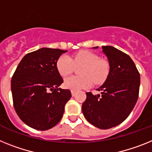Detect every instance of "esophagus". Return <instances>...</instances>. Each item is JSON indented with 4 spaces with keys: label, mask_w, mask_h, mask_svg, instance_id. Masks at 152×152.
Masks as SVG:
<instances>
[{
    "label": "esophagus",
    "mask_w": 152,
    "mask_h": 152,
    "mask_svg": "<svg viewBox=\"0 0 152 152\" xmlns=\"http://www.w3.org/2000/svg\"><path fill=\"white\" fill-rule=\"evenodd\" d=\"M71 94H72V96H76V92L73 90H72L71 91Z\"/></svg>",
    "instance_id": "34e87169"
}]
</instances>
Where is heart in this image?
Segmentation results:
<instances>
[{"label":"heart","mask_w":152,"mask_h":152,"mask_svg":"<svg viewBox=\"0 0 152 152\" xmlns=\"http://www.w3.org/2000/svg\"><path fill=\"white\" fill-rule=\"evenodd\" d=\"M83 66L79 71L81 76L66 78L64 86L67 89L78 91L87 89L92 84L100 85L107 79L109 65L104 60H99L98 55L89 51H80L71 57L63 55L56 63L58 72L62 76H66L74 72L76 67Z\"/></svg>","instance_id":"heart-1"}]
</instances>
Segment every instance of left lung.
Masks as SVG:
<instances>
[{
    "mask_svg": "<svg viewBox=\"0 0 152 152\" xmlns=\"http://www.w3.org/2000/svg\"><path fill=\"white\" fill-rule=\"evenodd\" d=\"M102 48L109 60V75L98 89L101 95L86 92L82 110L89 123L109 129L124 122L134 107L139 93L140 74L129 55L111 46Z\"/></svg>",
    "mask_w": 152,
    "mask_h": 152,
    "instance_id": "8db88e82",
    "label": "left lung"
}]
</instances>
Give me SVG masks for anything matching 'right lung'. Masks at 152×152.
I'll list each match as a JSON object with an SVG mask.
<instances>
[{
  "label": "right lung",
  "mask_w": 152,
  "mask_h": 152,
  "mask_svg": "<svg viewBox=\"0 0 152 152\" xmlns=\"http://www.w3.org/2000/svg\"><path fill=\"white\" fill-rule=\"evenodd\" d=\"M66 52L44 47L29 53L13 75L14 107L19 118L33 129L45 131L54 127L63 117L66 103L71 98L70 90L58 88L63 80L56 63Z\"/></svg>",
  "instance_id": "right-lung-1"
}]
</instances>
